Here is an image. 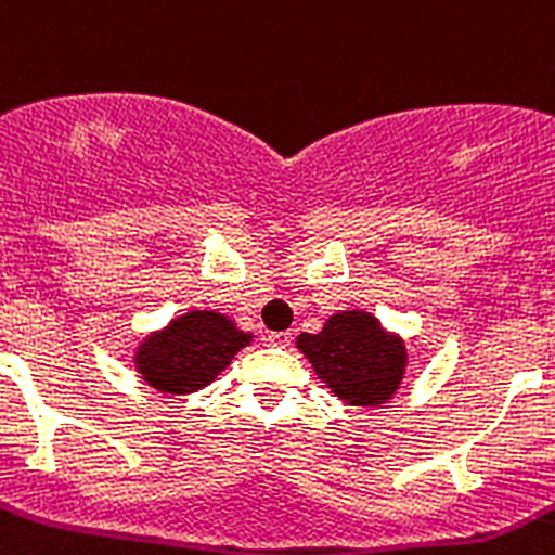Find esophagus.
<instances>
[{"instance_id": "34e87169", "label": "esophagus", "mask_w": 555, "mask_h": 555, "mask_svg": "<svg viewBox=\"0 0 555 555\" xmlns=\"http://www.w3.org/2000/svg\"><path fill=\"white\" fill-rule=\"evenodd\" d=\"M268 341L276 345V348H287L289 341H293V334L289 331H273V334H268Z\"/></svg>"}]
</instances>
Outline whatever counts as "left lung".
<instances>
[{"label":"left lung","mask_w":555,"mask_h":555,"mask_svg":"<svg viewBox=\"0 0 555 555\" xmlns=\"http://www.w3.org/2000/svg\"><path fill=\"white\" fill-rule=\"evenodd\" d=\"M295 348L336 400L350 408H386L408 372V345L366 309L331 314L318 334H298Z\"/></svg>","instance_id":"obj_1"}]
</instances>
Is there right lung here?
Here are the masks:
<instances>
[{
	"label": "right lung",
	"instance_id": "1",
	"mask_svg": "<svg viewBox=\"0 0 555 555\" xmlns=\"http://www.w3.org/2000/svg\"><path fill=\"white\" fill-rule=\"evenodd\" d=\"M251 341V331L216 309H185L139 339L133 370L158 395L185 397L210 386Z\"/></svg>",
	"mask_w": 555,
	"mask_h": 555
}]
</instances>
